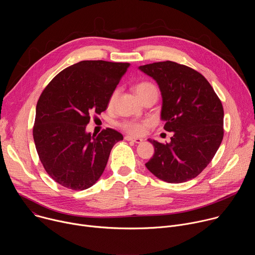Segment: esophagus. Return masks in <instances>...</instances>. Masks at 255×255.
I'll list each match as a JSON object with an SVG mask.
<instances>
[{
	"mask_svg": "<svg viewBox=\"0 0 255 255\" xmlns=\"http://www.w3.org/2000/svg\"><path fill=\"white\" fill-rule=\"evenodd\" d=\"M125 140H127V141H133V142H135V143H141V142L143 141L141 138H134V137L129 136V135L125 136Z\"/></svg>",
	"mask_w": 255,
	"mask_h": 255,
	"instance_id": "obj_1",
	"label": "esophagus"
}]
</instances>
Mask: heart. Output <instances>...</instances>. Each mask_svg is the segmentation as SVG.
I'll return each instance as SVG.
<instances>
[{
  "label": "heart",
  "mask_w": 255,
  "mask_h": 255,
  "mask_svg": "<svg viewBox=\"0 0 255 255\" xmlns=\"http://www.w3.org/2000/svg\"><path fill=\"white\" fill-rule=\"evenodd\" d=\"M134 91L141 101H143L144 99H146L152 95L158 94L157 87L153 83L148 82V81L138 83L134 87ZM117 95H118L117 91H115L111 95L110 99H109V106L114 105V103L117 99ZM149 125H150V123L148 121H134V120H125L119 124V126L122 130H124L125 132H127L133 136L143 135L144 132L146 131V129L149 127Z\"/></svg>",
  "instance_id": "b5f03b06"
}]
</instances>
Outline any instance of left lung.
<instances>
[{"label":"left lung","mask_w":255,"mask_h":255,"mask_svg":"<svg viewBox=\"0 0 255 255\" xmlns=\"http://www.w3.org/2000/svg\"><path fill=\"white\" fill-rule=\"evenodd\" d=\"M154 79L162 96L164 130L169 143L149 140L154 154L145 163L166 183H185L211 162L223 140L224 110L214 89L199 71L173 61L139 66Z\"/></svg>","instance_id":"8db88e82"}]
</instances>
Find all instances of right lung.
I'll list each match as a JSON object with an SVG mask.
<instances>
[{
	"label": "right lung",
	"instance_id": "obj_1",
	"mask_svg": "<svg viewBox=\"0 0 255 255\" xmlns=\"http://www.w3.org/2000/svg\"><path fill=\"white\" fill-rule=\"evenodd\" d=\"M130 63L83 60L56 75L36 106L33 138L46 172L64 188L83 191L102 175L111 149L123 135L107 128L86 132L101 114Z\"/></svg>",
	"mask_w": 255,
	"mask_h": 255
}]
</instances>
